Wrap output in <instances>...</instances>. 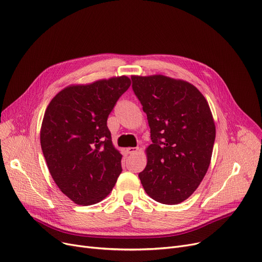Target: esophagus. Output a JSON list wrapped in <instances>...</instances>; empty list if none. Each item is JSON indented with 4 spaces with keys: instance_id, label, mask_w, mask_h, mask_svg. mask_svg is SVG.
Listing matches in <instances>:
<instances>
[{
    "instance_id": "34e87169",
    "label": "esophagus",
    "mask_w": 262,
    "mask_h": 262,
    "mask_svg": "<svg viewBox=\"0 0 262 262\" xmlns=\"http://www.w3.org/2000/svg\"><path fill=\"white\" fill-rule=\"evenodd\" d=\"M138 149H139L138 147H128L127 148V153L132 155V154H135V153L138 152Z\"/></svg>"
}]
</instances>
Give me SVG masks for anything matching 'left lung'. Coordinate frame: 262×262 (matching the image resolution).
Instances as JSON below:
<instances>
[{
  "instance_id": "8db88e82",
  "label": "left lung",
  "mask_w": 262,
  "mask_h": 262,
  "mask_svg": "<svg viewBox=\"0 0 262 262\" xmlns=\"http://www.w3.org/2000/svg\"><path fill=\"white\" fill-rule=\"evenodd\" d=\"M146 114L152 144L139 173L148 196L167 205L187 200L207 172L215 125L204 95L190 82L163 75L132 76Z\"/></svg>"
}]
</instances>
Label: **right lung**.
I'll list each match as a JSON object with an SVG mask.
<instances>
[{
    "label": "right lung",
    "instance_id": "obj_1",
    "mask_svg": "<svg viewBox=\"0 0 262 262\" xmlns=\"http://www.w3.org/2000/svg\"><path fill=\"white\" fill-rule=\"evenodd\" d=\"M129 86L124 75L69 86L46 110L41 148L55 184L75 204L104 200L122 172V155L113 144L107 119Z\"/></svg>",
    "mask_w": 262,
    "mask_h": 262
}]
</instances>
